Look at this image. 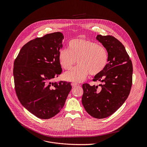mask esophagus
I'll return each instance as SVG.
<instances>
[{
    "mask_svg": "<svg viewBox=\"0 0 147 147\" xmlns=\"http://www.w3.org/2000/svg\"><path fill=\"white\" fill-rule=\"evenodd\" d=\"M71 85H72V86L73 87H75V86H76L78 85V84L76 83H75V82H72V83H71Z\"/></svg>",
    "mask_w": 147,
    "mask_h": 147,
    "instance_id": "obj_1",
    "label": "esophagus"
}]
</instances>
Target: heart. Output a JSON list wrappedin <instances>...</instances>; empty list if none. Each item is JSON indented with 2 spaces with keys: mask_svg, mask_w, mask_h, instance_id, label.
Instances as JSON below:
<instances>
[{
  "mask_svg": "<svg viewBox=\"0 0 147 147\" xmlns=\"http://www.w3.org/2000/svg\"><path fill=\"white\" fill-rule=\"evenodd\" d=\"M61 65L70 70L77 63L79 65L65 74V78L72 82H80L90 74L92 76L101 74L108 61L106 49L97 42L89 40L76 38L69 43V49H62L59 53Z\"/></svg>",
  "mask_w": 147,
  "mask_h": 147,
  "instance_id": "heart-1",
  "label": "heart"
}]
</instances>
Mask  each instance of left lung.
I'll return each instance as SVG.
<instances>
[{"label": "left lung", "instance_id": "left-lung-1", "mask_svg": "<svg viewBox=\"0 0 147 147\" xmlns=\"http://www.w3.org/2000/svg\"><path fill=\"white\" fill-rule=\"evenodd\" d=\"M108 53V63L104 71L95 75L93 81L98 86L83 84L82 104L92 117L102 119L114 113L127 98L132 83V64L123 44L111 36L97 35Z\"/></svg>", "mask_w": 147, "mask_h": 147}]
</instances>
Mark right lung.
<instances>
[{
  "label": "right lung",
  "instance_id": "right-lung-1",
  "mask_svg": "<svg viewBox=\"0 0 147 147\" xmlns=\"http://www.w3.org/2000/svg\"><path fill=\"white\" fill-rule=\"evenodd\" d=\"M63 34L55 32L36 38L21 48L13 64L16 95L21 105L40 119L57 115L71 91L70 82H52L62 72L59 53Z\"/></svg>",
  "mask_w": 147,
  "mask_h": 147
}]
</instances>
